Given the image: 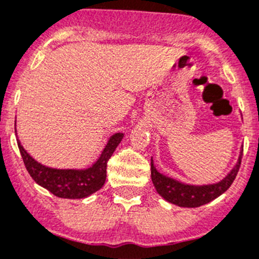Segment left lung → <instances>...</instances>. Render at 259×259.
<instances>
[{
    "mask_svg": "<svg viewBox=\"0 0 259 259\" xmlns=\"http://www.w3.org/2000/svg\"><path fill=\"white\" fill-rule=\"evenodd\" d=\"M242 156L243 149L233 170L221 182L215 184H207V186H189V184L181 183L176 179L162 176L161 173L156 170L151 160L152 183H154L157 193L170 203L181 206V207H199V206L206 205L212 199L218 198L224 192L228 191L229 187L233 184L236 174H238L239 168H240Z\"/></svg>",
    "mask_w": 259,
    "mask_h": 259,
    "instance_id": "8db88e82",
    "label": "left lung"
}]
</instances>
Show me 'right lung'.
I'll return each instance as SVG.
<instances>
[{
  "instance_id": "right-lung-1",
  "label": "right lung",
  "mask_w": 259,
  "mask_h": 259,
  "mask_svg": "<svg viewBox=\"0 0 259 259\" xmlns=\"http://www.w3.org/2000/svg\"><path fill=\"white\" fill-rule=\"evenodd\" d=\"M15 132H16V128H15ZM122 139L123 134L113 135L97 162L93 164L90 168L82 169V170L48 168L41 165L40 162L35 161L21 146L19 140H17V146L20 150L26 170L39 186L48 189L51 193L61 198L76 199L85 198L94 192L99 191L104 186L105 179H107L108 160L110 159Z\"/></svg>"
}]
</instances>
